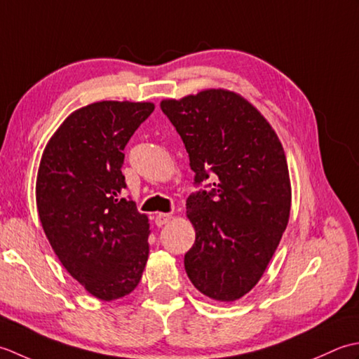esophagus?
Listing matches in <instances>:
<instances>
[{
    "instance_id": "obj_1",
    "label": "esophagus",
    "mask_w": 359,
    "mask_h": 359,
    "mask_svg": "<svg viewBox=\"0 0 359 359\" xmlns=\"http://www.w3.org/2000/svg\"><path fill=\"white\" fill-rule=\"evenodd\" d=\"M172 220V215L170 214H156L155 215V223L156 226H164Z\"/></svg>"
}]
</instances>
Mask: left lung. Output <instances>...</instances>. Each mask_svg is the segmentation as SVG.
<instances>
[{
  "mask_svg": "<svg viewBox=\"0 0 359 359\" xmlns=\"http://www.w3.org/2000/svg\"><path fill=\"white\" fill-rule=\"evenodd\" d=\"M161 109L186 145L195 182L190 195L195 243L184 255L194 287L218 302L238 301L265 273L287 229L291 182L287 156L269 122L240 94L210 88Z\"/></svg>",
  "mask_w": 359,
  "mask_h": 359,
  "instance_id": "1",
  "label": "left lung"
}]
</instances>
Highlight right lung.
<instances>
[{"mask_svg": "<svg viewBox=\"0 0 359 359\" xmlns=\"http://www.w3.org/2000/svg\"><path fill=\"white\" fill-rule=\"evenodd\" d=\"M155 109L151 102H94L72 111L43 150L39 217L50 246L100 301L130 294L149 259V217L123 198V149Z\"/></svg>", "mask_w": 359, "mask_h": 359, "instance_id": "right-lung-1", "label": "right lung"}]
</instances>
